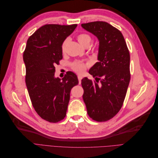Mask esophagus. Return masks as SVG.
<instances>
[{"label": "esophagus", "mask_w": 158, "mask_h": 158, "mask_svg": "<svg viewBox=\"0 0 158 158\" xmlns=\"http://www.w3.org/2000/svg\"><path fill=\"white\" fill-rule=\"evenodd\" d=\"M78 81H79V84H80L81 83V80H82V76L78 75Z\"/></svg>", "instance_id": "esophagus-1"}]
</instances>
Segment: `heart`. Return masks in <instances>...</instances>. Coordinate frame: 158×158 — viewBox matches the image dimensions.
Returning <instances> with one entry per match:
<instances>
[{"mask_svg":"<svg viewBox=\"0 0 158 158\" xmlns=\"http://www.w3.org/2000/svg\"><path fill=\"white\" fill-rule=\"evenodd\" d=\"M77 39L80 44L84 47L87 45H89L91 40H92V38H91L90 35L86 34V33H81V34H79L77 36ZM65 44L66 42H64L63 45H62V50L63 51H64V49ZM85 67H86V64L82 63V62H75L73 64V69L79 73H82L85 69Z\"/></svg>","mask_w":158,"mask_h":158,"instance_id":"obj_1","label":"heart"}]
</instances>
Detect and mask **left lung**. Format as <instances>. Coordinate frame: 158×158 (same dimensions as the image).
<instances>
[{
	"label": "left lung",
	"instance_id": "8db88e82",
	"mask_svg": "<svg viewBox=\"0 0 158 158\" xmlns=\"http://www.w3.org/2000/svg\"><path fill=\"white\" fill-rule=\"evenodd\" d=\"M99 41L97 62L89 70L92 82L82 80L83 99L89 117L98 122L113 118L122 107L130 82V54L121 32L106 22L82 23Z\"/></svg>",
	"mask_w": 158,
	"mask_h": 158
}]
</instances>
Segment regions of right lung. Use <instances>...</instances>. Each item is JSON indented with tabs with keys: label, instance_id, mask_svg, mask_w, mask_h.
I'll return each mask as SVG.
<instances>
[{
	"label": "right lung",
	"instance_id": "right-lung-1",
	"mask_svg": "<svg viewBox=\"0 0 158 158\" xmlns=\"http://www.w3.org/2000/svg\"><path fill=\"white\" fill-rule=\"evenodd\" d=\"M76 26H43L29 37L23 52L26 84L33 107L42 118L50 123L65 117L70 90L78 84L77 76L70 71L62 80L55 77V66L63 59L62 45Z\"/></svg>",
	"mask_w": 158,
	"mask_h": 158
}]
</instances>
